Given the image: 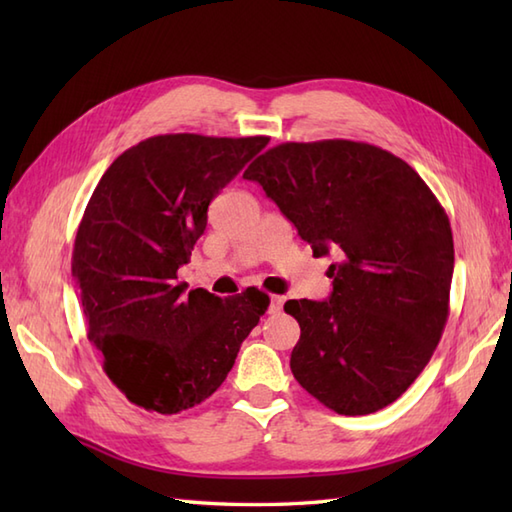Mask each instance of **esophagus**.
<instances>
[{
	"instance_id": "1",
	"label": "esophagus",
	"mask_w": 512,
	"mask_h": 512,
	"mask_svg": "<svg viewBox=\"0 0 512 512\" xmlns=\"http://www.w3.org/2000/svg\"><path fill=\"white\" fill-rule=\"evenodd\" d=\"M281 308H284V297H279V295L270 297L268 312H270V314H277V312H281Z\"/></svg>"
}]
</instances>
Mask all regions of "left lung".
Masks as SVG:
<instances>
[{
    "label": "left lung",
    "mask_w": 512,
    "mask_h": 512,
    "mask_svg": "<svg viewBox=\"0 0 512 512\" xmlns=\"http://www.w3.org/2000/svg\"><path fill=\"white\" fill-rule=\"evenodd\" d=\"M314 255L334 250L332 295L290 299V369L341 416L391 405L427 367L449 319L453 233L405 160L354 140L281 143L244 171Z\"/></svg>",
    "instance_id": "left-lung-1"
}]
</instances>
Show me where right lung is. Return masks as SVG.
I'll return each instance as SVG.
<instances>
[{"label":"right lung","instance_id":"right-lung-1","mask_svg":"<svg viewBox=\"0 0 512 512\" xmlns=\"http://www.w3.org/2000/svg\"><path fill=\"white\" fill-rule=\"evenodd\" d=\"M266 145V136H151L112 162L85 206L72 277L88 339L138 407L171 416L200 405L268 310L257 288L220 299L178 281L211 200Z\"/></svg>","mask_w":512,"mask_h":512}]
</instances>
